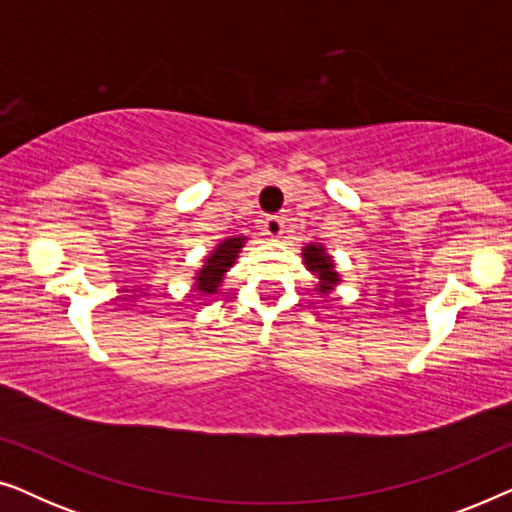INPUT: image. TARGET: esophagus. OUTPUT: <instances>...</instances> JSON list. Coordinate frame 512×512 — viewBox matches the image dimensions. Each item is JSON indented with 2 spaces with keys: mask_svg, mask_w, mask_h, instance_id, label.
<instances>
[{
  "mask_svg": "<svg viewBox=\"0 0 512 512\" xmlns=\"http://www.w3.org/2000/svg\"><path fill=\"white\" fill-rule=\"evenodd\" d=\"M263 228H265V235L282 237V233H284V219H282V216H268V219L263 221Z\"/></svg>",
  "mask_w": 512,
  "mask_h": 512,
  "instance_id": "esophagus-1",
  "label": "esophagus"
}]
</instances>
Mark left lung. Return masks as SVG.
I'll return each mask as SVG.
<instances>
[{
	"label": "left lung",
	"instance_id": "1",
	"mask_svg": "<svg viewBox=\"0 0 512 512\" xmlns=\"http://www.w3.org/2000/svg\"><path fill=\"white\" fill-rule=\"evenodd\" d=\"M303 251H305V254H303L305 265L312 272H317L319 279H321V282L317 284L319 291L328 293V291H331L333 284L340 282V275L335 272V265L331 261V256L326 254V249L321 247V244H310V247H305Z\"/></svg>",
	"mask_w": 512,
	"mask_h": 512
}]
</instances>
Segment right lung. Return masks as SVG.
<instances>
[{
	"mask_svg": "<svg viewBox=\"0 0 512 512\" xmlns=\"http://www.w3.org/2000/svg\"><path fill=\"white\" fill-rule=\"evenodd\" d=\"M244 240L247 237H228L205 258V268L195 277V291L216 293L223 282V275H226L230 265L235 263L237 254H240V249L244 247Z\"/></svg>",
	"mask_w": 512,
	"mask_h": 512,
	"instance_id": "1",
	"label": "right lung"
}]
</instances>
